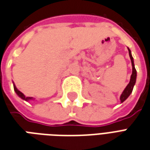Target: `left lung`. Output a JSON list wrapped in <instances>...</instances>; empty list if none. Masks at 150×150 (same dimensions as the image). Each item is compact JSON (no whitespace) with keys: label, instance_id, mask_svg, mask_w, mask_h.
Returning a JSON list of instances; mask_svg holds the SVG:
<instances>
[{"label":"left lung","instance_id":"obj_1","mask_svg":"<svg viewBox=\"0 0 150 150\" xmlns=\"http://www.w3.org/2000/svg\"><path fill=\"white\" fill-rule=\"evenodd\" d=\"M129 51V57H130V59H131V64H132V75L130 76V81L129 84L126 86V87L125 88V90L123 91L122 94L120 96V100L122 103H123L124 101L126 100V98L130 95V94L133 91V89H134V86L135 85V83H136V78H137V71L135 69V67H134V58L131 55V52L130 50L128 48Z\"/></svg>","mask_w":150,"mask_h":150}]
</instances>
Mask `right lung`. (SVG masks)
Segmentation results:
<instances>
[{"label":"right lung","mask_w":150,"mask_h":150,"mask_svg":"<svg viewBox=\"0 0 150 150\" xmlns=\"http://www.w3.org/2000/svg\"><path fill=\"white\" fill-rule=\"evenodd\" d=\"M13 87H14V91H15V92L16 93V95H18L19 97L21 98L22 99H24V100L25 101H28V100H32V99H33V97H26L25 95L22 93V92H21L20 91H19L17 88L16 87V86H15V84L13 83Z\"/></svg>","instance_id":"right-lung-1"}]
</instances>
